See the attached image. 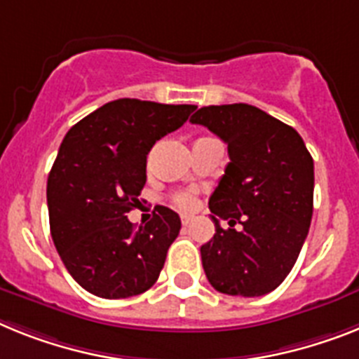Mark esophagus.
Wrapping results in <instances>:
<instances>
[{"instance_id":"esophagus-1","label":"esophagus","mask_w":359,"mask_h":359,"mask_svg":"<svg viewBox=\"0 0 359 359\" xmlns=\"http://www.w3.org/2000/svg\"><path fill=\"white\" fill-rule=\"evenodd\" d=\"M180 221H182V224H184V226H188L189 222H191V217H189V215H180Z\"/></svg>"}]
</instances>
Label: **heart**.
Wrapping results in <instances>:
<instances>
[{
  "mask_svg": "<svg viewBox=\"0 0 359 359\" xmlns=\"http://www.w3.org/2000/svg\"><path fill=\"white\" fill-rule=\"evenodd\" d=\"M171 201H173L180 210H194L195 204H197V198H195L194 189H180V191H175L171 195Z\"/></svg>",
  "mask_w": 359,
  "mask_h": 359,
  "instance_id": "1",
  "label": "heart"
}]
</instances>
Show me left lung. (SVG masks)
<instances>
[{
  "instance_id": "obj_1",
  "label": "left lung",
  "mask_w": 359,
  "mask_h": 359,
  "mask_svg": "<svg viewBox=\"0 0 359 359\" xmlns=\"http://www.w3.org/2000/svg\"><path fill=\"white\" fill-rule=\"evenodd\" d=\"M191 123L224 140L230 155L210 197L215 236L201 246L208 281L228 296H264L285 281L309 236L314 161L296 129L254 105H208Z\"/></svg>"
}]
</instances>
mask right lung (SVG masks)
<instances>
[{
    "instance_id": "obj_1",
    "label": "right lung",
    "mask_w": 359,
    "mask_h": 359,
    "mask_svg": "<svg viewBox=\"0 0 359 359\" xmlns=\"http://www.w3.org/2000/svg\"><path fill=\"white\" fill-rule=\"evenodd\" d=\"M195 105L120 98L67 131L47 180L50 236L72 279L104 299L149 290L180 231V217L156 206L135 228L128 213L140 204L147 153L179 129Z\"/></svg>"
}]
</instances>
